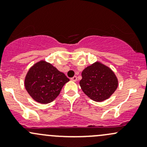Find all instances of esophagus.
I'll return each mask as SVG.
<instances>
[{
  "label": "esophagus",
  "mask_w": 147,
  "mask_h": 147,
  "mask_svg": "<svg viewBox=\"0 0 147 147\" xmlns=\"http://www.w3.org/2000/svg\"><path fill=\"white\" fill-rule=\"evenodd\" d=\"M70 79H71V81H72V82H76V81L77 80V77H76V76H74V77H72Z\"/></svg>",
  "instance_id": "34e87169"
}]
</instances>
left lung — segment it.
Masks as SVG:
<instances>
[{
    "instance_id": "left-lung-1",
    "label": "left lung",
    "mask_w": 147,
    "mask_h": 147,
    "mask_svg": "<svg viewBox=\"0 0 147 147\" xmlns=\"http://www.w3.org/2000/svg\"><path fill=\"white\" fill-rule=\"evenodd\" d=\"M79 82L82 90L95 102H102L111 97L118 86L114 72L109 67L96 62L82 71Z\"/></svg>"
}]
</instances>
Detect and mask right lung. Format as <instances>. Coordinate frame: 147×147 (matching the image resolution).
<instances>
[{
	"label": "right lung",
	"mask_w": 147,
	"mask_h": 147,
	"mask_svg": "<svg viewBox=\"0 0 147 147\" xmlns=\"http://www.w3.org/2000/svg\"><path fill=\"white\" fill-rule=\"evenodd\" d=\"M69 79L50 63L41 61L30 69L25 86L32 98L41 104L52 102Z\"/></svg>",
	"instance_id": "obj_1"
}]
</instances>
